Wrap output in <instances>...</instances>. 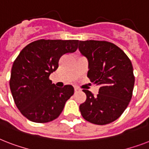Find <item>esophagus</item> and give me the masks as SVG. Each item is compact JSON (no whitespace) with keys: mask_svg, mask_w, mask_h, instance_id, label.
I'll use <instances>...</instances> for the list:
<instances>
[{"mask_svg":"<svg viewBox=\"0 0 149 149\" xmlns=\"http://www.w3.org/2000/svg\"><path fill=\"white\" fill-rule=\"evenodd\" d=\"M74 91H75V92L77 93V92H78V91H79V88H77V87H75V88H74Z\"/></svg>","mask_w":149,"mask_h":149,"instance_id":"34e87169","label":"esophagus"}]
</instances>
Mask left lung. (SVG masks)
Returning <instances> with one entry per match:
<instances>
[{"label": "left lung", "mask_w": 149, "mask_h": 149, "mask_svg": "<svg viewBox=\"0 0 149 149\" xmlns=\"http://www.w3.org/2000/svg\"><path fill=\"white\" fill-rule=\"evenodd\" d=\"M79 50L88 60L87 77L99 85L98 94L86 93L79 111L86 120L104 125L117 120L132 99L134 77L132 62L119 47L106 41H79Z\"/></svg>", "instance_id": "obj_1"}]
</instances>
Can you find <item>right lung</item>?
Returning a JSON list of instances; mask_svg holds the SVG:
<instances>
[{"label":"right lung","instance_id":"1","mask_svg":"<svg viewBox=\"0 0 149 149\" xmlns=\"http://www.w3.org/2000/svg\"><path fill=\"white\" fill-rule=\"evenodd\" d=\"M78 40H40L26 45L13 63L10 89L20 112L31 121L46 123L62 113L74 93L71 85L57 87L49 76L63 55L74 52Z\"/></svg>","mask_w":149,"mask_h":149}]
</instances>
